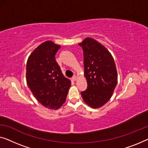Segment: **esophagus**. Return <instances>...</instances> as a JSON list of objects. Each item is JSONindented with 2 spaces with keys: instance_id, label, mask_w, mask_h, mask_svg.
<instances>
[{
  "instance_id": "34e87169",
  "label": "esophagus",
  "mask_w": 148,
  "mask_h": 148,
  "mask_svg": "<svg viewBox=\"0 0 148 148\" xmlns=\"http://www.w3.org/2000/svg\"><path fill=\"white\" fill-rule=\"evenodd\" d=\"M72 80L76 81L77 79H78V77H77L76 75H74V76H73V77H72Z\"/></svg>"
}]
</instances>
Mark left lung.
I'll list each match as a JSON object with an SVG mask.
<instances>
[{
  "instance_id": "1",
  "label": "left lung",
  "mask_w": 148,
  "mask_h": 148,
  "mask_svg": "<svg viewBox=\"0 0 148 148\" xmlns=\"http://www.w3.org/2000/svg\"><path fill=\"white\" fill-rule=\"evenodd\" d=\"M84 52V76L88 88L81 92L84 101L92 108H99L108 102L118 82L116 64L102 44L92 38L78 44Z\"/></svg>"
}]
</instances>
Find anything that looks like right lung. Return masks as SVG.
Returning <instances> with one entry per match:
<instances>
[{
  "label": "right lung",
  "instance_id": "right-lung-1",
  "mask_svg": "<svg viewBox=\"0 0 148 148\" xmlns=\"http://www.w3.org/2000/svg\"><path fill=\"white\" fill-rule=\"evenodd\" d=\"M60 48L50 40L33 50L26 63V83L38 102L50 110H57L65 102L71 81L64 76L55 59Z\"/></svg>",
  "mask_w": 148,
  "mask_h": 148
}]
</instances>
